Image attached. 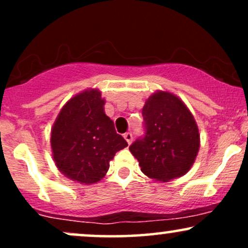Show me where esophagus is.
<instances>
[{
    "mask_svg": "<svg viewBox=\"0 0 248 248\" xmlns=\"http://www.w3.org/2000/svg\"><path fill=\"white\" fill-rule=\"evenodd\" d=\"M124 140L127 141L128 144L132 143V141H133V134H132V133H126V134H124Z\"/></svg>",
    "mask_w": 248,
    "mask_h": 248,
    "instance_id": "obj_1",
    "label": "esophagus"
}]
</instances>
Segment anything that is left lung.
I'll return each mask as SVG.
<instances>
[{"instance_id":"obj_1","label":"left lung","mask_w":248,"mask_h":248,"mask_svg":"<svg viewBox=\"0 0 248 248\" xmlns=\"http://www.w3.org/2000/svg\"><path fill=\"white\" fill-rule=\"evenodd\" d=\"M142 115L146 133L129 147L141 171L161 182L186 175L201 144L198 126L189 108L177 95L156 91L146 100Z\"/></svg>"}]
</instances>
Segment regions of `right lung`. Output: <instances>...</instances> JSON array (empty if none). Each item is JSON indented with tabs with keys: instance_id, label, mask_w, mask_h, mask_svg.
<instances>
[{
	"instance_id": "add662e5",
	"label": "right lung",
	"mask_w": 248,
	"mask_h": 248,
	"mask_svg": "<svg viewBox=\"0 0 248 248\" xmlns=\"http://www.w3.org/2000/svg\"><path fill=\"white\" fill-rule=\"evenodd\" d=\"M105 99L96 88L72 96L51 129V149L62 175L81 184L99 182L109 169L115 153L128 143L105 114Z\"/></svg>"
}]
</instances>
